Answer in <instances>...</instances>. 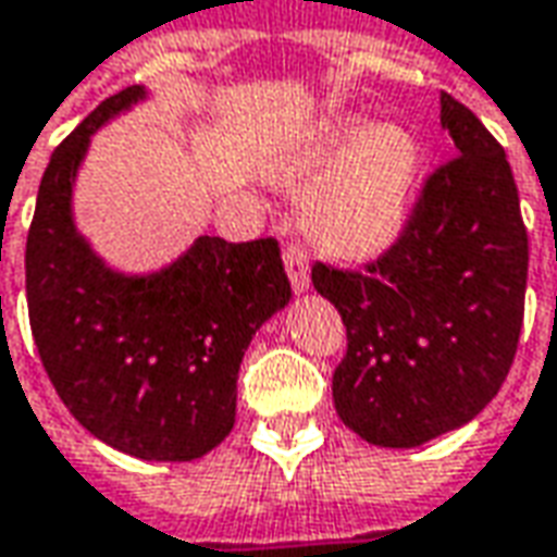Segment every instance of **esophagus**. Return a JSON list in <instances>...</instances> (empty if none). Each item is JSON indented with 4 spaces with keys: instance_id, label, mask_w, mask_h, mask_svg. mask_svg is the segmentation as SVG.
<instances>
[{
    "instance_id": "esophagus-1",
    "label": "esophagus",
    "mask_w": 557,
    "mask_h": 557,
    "mask_svg": "<svg viewBox=\"0 0 557 557\" xmlns=\"http://www.w3.org/2000/svg\"><path fill=\"white\" fill-rule=\"evenodd\" d=\"M283 264H286V274H289V283L296 289L298 296L311 289V268H308V256L298 249V246H286L283 249Z\"/></svg>"
}]
</instances>
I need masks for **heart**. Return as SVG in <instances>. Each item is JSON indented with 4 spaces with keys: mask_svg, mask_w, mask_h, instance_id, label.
I'll list each match as a JSON object with an SVG mask.
<instances>
[{
    "mask_svg": "<svg viewBox=\"0 0 557 557\" xmlns=\"http://www.w3.org/2000/svg\"><path fill=\"white\" fill-rule=\"evenodd\" d=\"M305 221L317 240L345 259H367L388 249L404 231L419 147L400 125L336 116L308 128L296 145L274 157L277 178H305Z\"/></svg>",
    "mask_w": 557,
    "mask_h": 557,
    "instance_id": "1",
    "label": "heart"
}]
</instances>
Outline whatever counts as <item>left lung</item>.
Returning a JSON list of instances; mask_svg holds the SVG:
<instances>
[{
    "instance_id": "8db88e82",
    "label": "left lung",
    "mask_w": 557,
    "mask_h": 557,
    "mask_svg": "<svg viewBox=\"0 0 557 557\" xmlns=\"http://www.w3.org/2000/svg\"><path fill=\"white\" fill-rule=\"evenodd\" d=\"M456 157L422 187L404 234L363 271L317 261L314 289L333 301L348 351L333 375L342 422L375 447H422L471 422L515 360L528 231L506 150L441 91Z\"/></svg>"
}]
</instances>
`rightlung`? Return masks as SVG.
Masks as SVG:
<instances>
[{
  "label": "right lung",
  "instance_id": "right-lung-1",
  "mask_svg": "<svg viewBox=\"0 0 557 557\" xmlns=\"http://www.w3.org/2000/svg\"><path fill=\"white\" fill-rule=\"evenodd\" d=\"M147 101L128 86L51 153L27 237L29 330L54 392L113 450L190 462L234 429L252 336L293 298L277 240L197 237L147 274L107 264L73 215L91 135Z\"/></svg>",
  "mask_w": 557,
  "mask_h": 557
}]
</instances>
